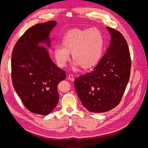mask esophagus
<instances>
[{"label": "esophagus", "instance_id": "obj_1", "mask_svg": "<svg viewBox=\"0 0 148 148\" xmlns=\"http://www.w3.org/2000/svg\"><path fill=\"white\" fill-rule=\"evenodd\" d=\"M68 79L70 80L73 82V81L74 80V76L72 74H69L68 75Z\"/></svg>", "mask_w": 148, "mask_h": 148}]
</instances>
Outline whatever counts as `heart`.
I'll use <instances>...</instances> for the list:
<instances>
[{
  "label": "heart",
  "instance_id": "1",
  "mask_svg": "<svg viewBox=\"0 0 148 148\" xmlns=\"http://www.w3.org/2000/svg\"><path fill=\"white\" fill-rule=\"evenodd\" d=\"M62 47L54 49V56L58 65L63 68L66 65L71 53L74 65L83 69L94 68L101 56L104 40L100 31L96 28L74 29L69 30L61 42Z\"/></svg>",
  "mask_w": 148,
  "mask_h": 148
}]
</instances>
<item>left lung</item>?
Segmentation results:
<instances>
[{
	"label": "left lung",
	"mask_w": 148,
	"mask_h": 148,
	"mask_svg": "<svg viewBox=\"0 0 148 148\" xmlns=\"http://www.w3.org/2000/svg\"><path fill=\"white\" fill-rule=\"evenodd\" d=\"M110 45L94 70L75 79L83 106L90 112L103 113L117 106L129 81L131 60L127 42L119 31L107 27Z\"/></svg>",
	"instance_id": "1"
}]
</instances>
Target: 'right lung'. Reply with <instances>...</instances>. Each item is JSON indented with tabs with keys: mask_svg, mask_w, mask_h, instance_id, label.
<instances>
[{
	"mask_svg": "<svg viewBox=\"0 0 148 148\" xmlns=\"http://www.w3.org/2000/svg\"><path fill=\"white\" fill-rule=\"evenodd\" d=\"M56 21L40 23L28 29L15 44L12 53L11 77L14 88L28 110L47 115L59 99L57 86L66 78L45 47H50V33Z\"/></svg>",
	"mask_w": 148,
	"mask_h": 148,
	"instance_id": "right-lung-1",
	"label": "right lung"
}]
</instances>
